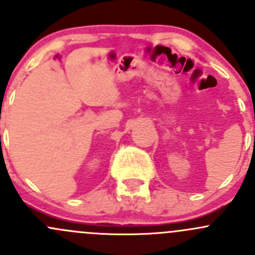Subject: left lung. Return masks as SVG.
I'll list each match as a JSON object with an SVG mask.
<instances>
[{
	"mask_svg": "<svg viewBox=\"0 0 255 255\" xmlns=\"http://www.w3.org/2000/svg\"><path fill=\"white\" fill-rule=\"evenodd\" d=\"M254 139H255V137H254Z\"/></svg>",
	"mask_w": 255,
	"mask_h": 255,
	"instance_id": "8db88e82",
	"label": "left lung"
}]
</instances>
